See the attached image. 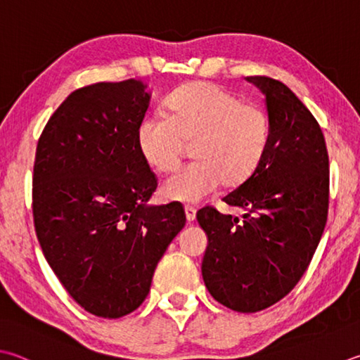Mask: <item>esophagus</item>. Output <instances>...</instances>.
<instances>
[{"mask_svg":"<svg viewBox=\"0 0 360 360\" xmlns=\"http://www.w3.org/2000/svg\"><path fill=\"white\" fill-rule=\"evenodd\" d=\"M184 211H186L187 221H193L195 217H197V211H195L193 206H188V205H187V206L184 207Z\"/></svg>","mask_w":360,"mask_h":360,"instance_id":"34e87169","label":"esophagus"}]
</instances>
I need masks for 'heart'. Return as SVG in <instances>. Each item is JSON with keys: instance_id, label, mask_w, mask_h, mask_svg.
Instances as JSON below:
<instances>
[{"instance_id": "obj_1", "label": "heart", "mask_w": 360, "mask_h": 360, "mask_svg": "<svg viewBox=\"0 0 360 360\" xmlns=\"http://www.w3.org/2000/svg\"><path fill=\"white\" fill-rule=\"evenodd\" d=\"M168 116L143 117L136 143L145 160L159 172L179 165L184 140H193L197 160L163 182V197L197 202L226 184H239L263 160L271 139L266 108L214 83L195 82L176 89L167 102Z\"/></svg>"}]
</instances>
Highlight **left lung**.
<instances>
[{
  "instance_id": "obj_1",
  "label": "left lung",
  "mask_w": 360,
  "mask_h": 360,
  "mask_svg": "<svg viewBox=\"0 0 360 360\" xmlns=\"http://www.w3.org/2000/svg\"><path fill=\"white\" fill-rule=\"evenodd\" d=\"M266 96L271 139L263 160L224 197L240 219L202 207L207 236L202 280L217 302L240 313L264 310L304 276L323 236L329 207V155L324 135L282 82L247 77Z\"/></svg>"
}]
</instances>
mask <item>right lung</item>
<instances>
[{
	"instance_id": "add662e5",
	"label": "right lung",
	"mask_w": 360,
	"mask_h": 360,
	"mask_svg": "<svg viewBox=\"0 0 360 360\" xmlns=\"http://www.w3.org/2000/svg\"><path fill=\"white\" fill-rule=\"evenodd\" d=\"M151 101L135 78L68 96L36 149L32 214L44 257L84 310L139 309L159 259L186 225L179 202L153 206L158 179L136 143Z\"/></svg>"
}]
</instances>
